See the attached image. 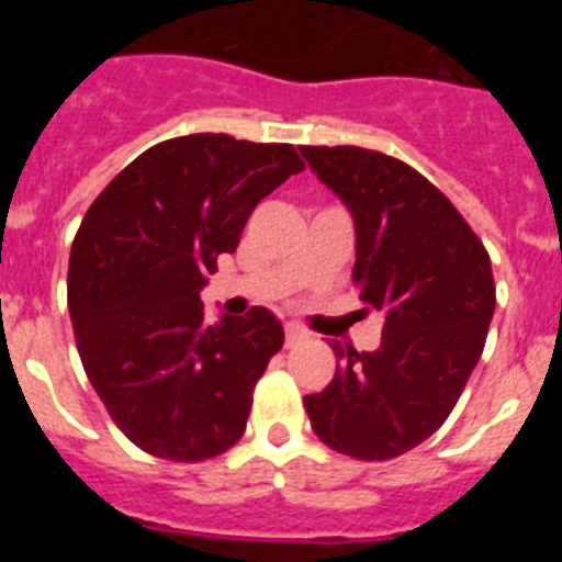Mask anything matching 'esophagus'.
<instances>
[{
  "label": "esophagus",
  "mask_w": 562,
  "mask_h": 562,
  "mask_svg": "<svg viewBox=\"0 0 562 562\" xmlns=\"http://www.w3.org/2000/svg\"><path fill=\"white\" fill-rule=\"evenodd\" d=\"M306 337H310V335H306V331L301 329V326H295V324H290L284 329V340H286V346H290V349H292V346H297V342H304Z\"/></svg>",
  "instance_id": "obj_1"
}]
</instances>
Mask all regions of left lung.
Listing matches in <instances>:
<instances>
[{
    "label": "left lung",
    "instance_id": "obj_1",
    "mask_svg": "<svg viewBox=\"0 0 562 562\" xmlns=\"http://www.w3.org/2000/svg\"><path fill=\"white\" fill-rule=\"evenodd\" d=\"M355 220L351 278L382 317L374 351L331 342L335 380L304 396L312 430L337 453L385 461L434 436L484 351L493 267L453 202L419 171L357 146H301Z\"/></svg>",
    "mask_w": 562,
    "mask_h": 562
}]
</instances>
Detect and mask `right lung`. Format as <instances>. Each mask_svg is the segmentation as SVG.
Here are the masks:
<instances>
[{
  "instance_id": "add662e5",
  "label": "right lung",
  "mask_w": 562,
  "mask_h": 562,
  "mask_svg": "<svg viewBox=\"0 0 562 562\" xmlns=\"http://www.w3.org/2000/svg\"><path fill=\"white\" fill-rule=\"evenodd\" d=\"M297 171L286 143L188 134L143 151L89 205L69 250V317L92 389L146 453L202 461L245 434L284 326L265 306L207 326L200 292L252 207Z\"/></svg>"
}]
</instances>
